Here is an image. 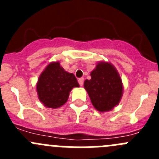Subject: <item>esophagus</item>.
I'll use <instances>...</instances> for the list:
<instances>
[{
	"mask_svg": "<svg viewBox=\"0 0 159 159\" xmlns=\"http://www.w3.org/2000/svg\"><path fill=\"white\" fill-rule=\"evenodd\" d=\"M78 83H79V84L81 86L83 85V84H84V78H81L78 79Z\"/></svg>",
	"mask_w": 159,
	"mask_h": 159,
	"instance_id": "esophagus-1",
	"label": "esophagus"
}]
</instances>
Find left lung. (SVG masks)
<instances>
[{"label": "left lung", "mask_w": 159, "mask_h": 159, "mask_svg": "<svg viewBox=\"0 0 159 159\" xmlns=\"http://www.w3.org/2000/svg\"><path fill=\"white\" fill-rule=\"evenodd\" d=\"M91 78L85 80L84 87L91 103L99 111H108L119 103L123 86L121 78L113 65L100 62L91 72Z\"/></svg>", "instance_id": "1"}]
</instances>
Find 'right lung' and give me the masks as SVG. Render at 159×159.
I'll list each match as a JSON object with an SVG mask.
<instances>
[{
	"label": "right lung",
	"instance_id": "right-lung-1",
	"mask_svg": "<svg viewBox=\"0 0 159 159\" xmlns=\"http://www.w3.org/2000/svg\"><path fill=\"white\" fill-rule=\"evenodd\" d=\"M74 87H79L74 74L65 71L59 62H53L40 75L37 84L38 98L48 108H59L66 103Z\"/></svg>",
	"mask_w": 159,
	"mask_h": 159
}]
</instances>
